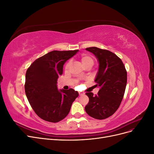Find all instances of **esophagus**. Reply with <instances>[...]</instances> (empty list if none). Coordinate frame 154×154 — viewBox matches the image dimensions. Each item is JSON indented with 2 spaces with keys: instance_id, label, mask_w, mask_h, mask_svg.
<instances>
[{
  "instance_id": "obj_1",
  "label": "esophagus",
  "mask_w": 154,
  "mask_h": 154,
  "mask_svg": "<svg viewBox=\"0 0 154 154\" xmlns=\"http://www.w3.org/2000/svg\"><path fill=\"white\" fill-rule=\"evenodd\" d=\"M84 94V93L83 92H79V95L80 96H82V95H83Z\"/></svg>"
}]
</instances>
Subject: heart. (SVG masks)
Instances as JSON below:
<instances>
[{"instance_id":"1","label":"heart","mask_w":154,"mask_h":154,"mask_svg":"<svg viewBox=\"0 0 154 154\" xmlns=\"http://www.w3.org/2000/svg\"><path fill=\"white\" fill-rule=\"evenodd\" d=\"M81 62L85 67L87 66H92V65L94 64V60L92 59V58L91 57V56L86 54H83L81 57ZM70 64H71V62H68L66 63V66H65V69L67 70L69 68Z\"/></svg>"}]
</instances>
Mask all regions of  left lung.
<instances>
[{"label": "left lung", "mask_w": 154, "mask_h": 154, "mask_svg": "<svg viewBox=\"0 0 154 154\" xmlns=\"http://www.w3.org/2000/svg\"><path fill=\"white\" fill-rule=\"evenodd\" d=\"M95 55L99 63L94 82L100 90L97 95L87 92L89 101L85 109L88 115L96 119L110 117L118 110L125 94L127 82L125 67L117 55L96 47L85 49Z\"/></svg>", "instance_id": "1"}]
</instances>
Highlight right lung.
<instances>
[{
    "label": "right lung",
    "mask_w": 154,
    "mask_h": 154,
    "mask_svg": "<svg viewBox=\"0 0 154 154\" xmlns=\"http://www.w3.org/2000/svg\"><path fill=\"white\" fill-rule=\"evenodd\" d=\"M78 50L53 51L36 59L26 74L25 92L36 115L46 122L57 123L68 115L79 94L72 88L58 90L57 80L67 60Z\"/></svg>",
    "instance_id": "right-lung-1"
}]
</instances>
